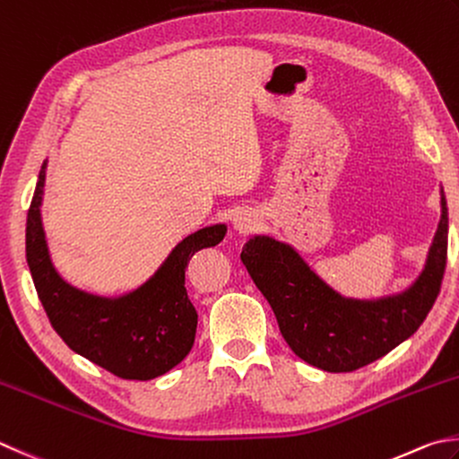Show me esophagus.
Wrapping results in <instances>:
<instances>
[{"label": "esophagus", "instance_id": "34e87169", "mask_svg": "<svg viewBox=\"0 0 459 459\" xmlns=\"http://www.w3.org/2000/svg\"><path fill=\"white\" fill-rule=\"evenodd\" d=\"M257 228V215L249 210H241L236 215H233V230L241 236H246V233H252Z\"/></svg>", "mask_w": 459, "mask_h": 459}]
</instances>
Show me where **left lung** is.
<instances>
[{"label":"left lung","instance_id":"left-lung-1","mask_svg":"<svg viewBox=\"0 0 459 459\" xmlns=\"http://www.w3.org/2000/svg\"><path fill=\"white\" fill-rule=\"evenodd\" d=\"M241 262L270 301L291 351L324 371H356L384 358L418 330L436 304L447 262V204L429 247L426 270L408 291L377 301L337 296L290 246L255 236Z\"/></svg>","mask_w":459,"mask_h":459}]
</instances>
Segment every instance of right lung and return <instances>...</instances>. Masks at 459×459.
Returning <instances> with one entry per match:
<instances>
[{
  "label": "right lung",
  "mask_w": 459,
  "mask_h": 459,
  "mask_svg": "<svg viewBox=\"0 0 459 459\" xmlns=\"http://www.w3.org/2000/svg\"><path fill=\"white\" fill-rule=\"evenodd\" d=\"M43 161L25 226V257L36 291L57 335L80 356L122 379H153L176 368L192 350L197 314L186 290V267L195 252L213 247L226 226L187 236L158 273L129 296L108 299L65 283L48 254L41 228Z\"/></svg>",
  "instance_id": "obj_1"
}]
</instances>
